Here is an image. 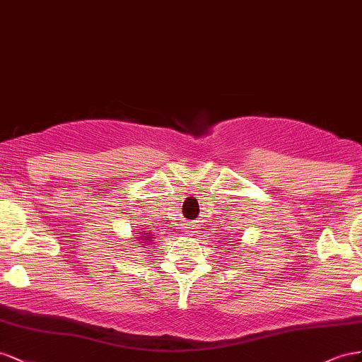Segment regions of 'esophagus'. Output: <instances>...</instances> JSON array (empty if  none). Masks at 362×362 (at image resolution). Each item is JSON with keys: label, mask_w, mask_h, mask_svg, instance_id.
Here are the masks:
<instances>
[{"label": "esophagus", "mask_w": 362, "mask_h": 362, "mask_svg": "<svg viewBox=\"0 0 362 362\" xmlns=\"http://www.w3.org/2000/svg\"><path fill=\"white\" fill-rule=\"evenodd\" d=\"M187 233H188V235H194V233H195V227H194V226H188V227H187Z\"/></svg>", "instance_id": "34e87169"}]
</instances>
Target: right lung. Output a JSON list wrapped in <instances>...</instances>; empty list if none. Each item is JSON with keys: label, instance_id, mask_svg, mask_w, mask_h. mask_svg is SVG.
Listing matches in <instances>:
<instances>
[{"label": "right lung", "instance_id": "obj_1", "mask_svg": "<svg viewBox=\"0 0 362 362\" xmlns=\"http://www.w3.org/2000/svg\"><path fill=\"white\" fill-rule=\"evenodd\" d=\"M153 238H154V236L151 235V233H148V235H146V233H139V235H136V236H133V241H135V240H139V241H142L144 244H147V245H150L151 243H153Z\"/></svg>", "mask_w": 362, "mask_h": 362}]
</instances>
